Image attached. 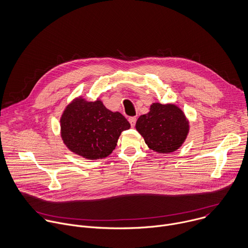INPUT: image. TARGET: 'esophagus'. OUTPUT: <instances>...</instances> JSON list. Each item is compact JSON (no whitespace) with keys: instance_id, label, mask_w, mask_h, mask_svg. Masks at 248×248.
<instances>
[{"instance_id":"esophagus-1","label":"esophagus","mask_w":248,"mask_h":248,"mask_svg":"<svg viewBox=\"0 0 248 248\" xmlns=\"http://www.w3.org/2000/svg\"><path fill=\"white\" fill-rule=\"evenodd\" d=\"M136 121H137V118L135 116H132V117H129V122L131 124L132 127H134L136 125Z\"/></svg>"}]
</instances>
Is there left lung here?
<instances>
[{"instance_id": "left-lung-1", "label": "left lung", "mask_w": 248, "mask_h": 248, "mask_svg": "<svg viewBox=\"0 0 248 248\" xmlns=\"http://www.w3.org/2000/svg\"><path fill=\"white\" fill-rule=\"evenodd\" d=\"M136 129L153 151L169 154L185 141L188 122L178 107L155 103L151 106L150 112L139 117Z\"/></svg>"}]
</instances>
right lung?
I'll list each match as a JSON object with an SVG mask.
<instances>
[{
	"mask_svg": "<svg viewBox=\"0 0 248 248\" xmlns=\"http://www.w3.org/2000/svg\"><path fill=\"white\" fill-rule=\"evenodd\" d=\"M131 127L119 112L108 110L101 101L71 103L61 118L62 138L73 153L87 159H100L115 148L122 131Z\"/></svg>",
	"mask_w": 248,
	"mask_h": 248,
	"instance_id": "1",
	"label": "right lung"
}]
</instances>
